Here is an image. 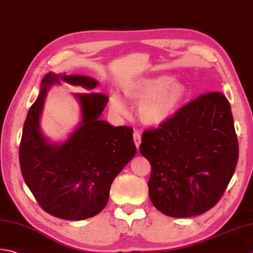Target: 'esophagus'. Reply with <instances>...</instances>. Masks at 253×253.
<instances>
[{
    "label": "esophagus",
    "mask_w": 253,
    "mask_h": 253,
    "mask_svg": "<svg viewBox=\"0 0 253 253\" xmlns=\"http://www.w3.org/2000/svg\"><path fill=\"white\" fill-rule=\"evenodd\" d=\"M133 141H135V145L138 149L140 146V142H141V136H140L139 131H137V130L133 131Z\"/></svg>",
    "instance_id": "obj_1"
}]
</instances>
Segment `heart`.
Masks as SVG:
<instances>
[{
	"label": "heart",
	"instance_id": "heart-1",
	"mask_svg": "<svg viewBox=\"0 0 253 253\" xmlns=\"http://www.w3.org/2000/svg\"><path fill=\"white\" fill-rule=\"evenodd\" d=\"M127 100L138 104V115L143 124L159 126L166 123L179 110L185 100L187 90L182 82L170 76L142 77L123 85ZM110 106L114 113L125 115L127 110L122 97L116 93L110 95Z\"/></svg>",
	"mask_w": 253,
	"mask_h": 253
}]
</instances>
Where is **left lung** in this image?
Instances as JSON below:
<instances>
[{"instance_id":"obj_1","label":"left lung","mask_w":253,"mask_h":253,"mask_svg":"<svg viewBox=\"0 0 253 253\" xmlns=\"http://www.w3.org/2000/svg\"><path fill=\"white\" fill-rule=\"evenodd\" d=\"M139 150L151 163L153 206L170 217L201 215L214 207L234 175L239 147L230 104L206 93L157 129L142 133Z\"/></svg>"}]
</instances>
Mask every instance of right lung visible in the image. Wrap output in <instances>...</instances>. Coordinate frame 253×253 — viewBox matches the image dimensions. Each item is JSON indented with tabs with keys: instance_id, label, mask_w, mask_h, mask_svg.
I'll list each match as a JSON object with an SVG mask.
<instances>
[{
	"instance_id": "add662e5",
	"label": "right lung",
	"mask_w": 253,
	"mask_h": 253,
	"mask_svg": "<svg viewBox=\"0 0 253 253\" xmlns=\"http://www.w3.org/2000/svg\"><path fill=\"white\" fill-rule=\"evenodd\" d=\"M64 81L93 90L98 82L86 76L49 72L27 113L19 146V165L28 189L44 211L66 220H83L106 206L110 189L137 149L132 128L101 120L108 97L101 93L73 94L81 122L62 142H52L41 129L44 98L53 84Z\"/></svg>"
}]
</instances>
